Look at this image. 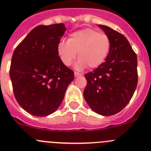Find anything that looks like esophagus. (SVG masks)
Segmentation results:
<instances>
[{"label":"esophagus","instance_id":"obj_1","mask_svg":"<svg viewBox=\"0 0 151 151\" xmlns=\"http://www.w3.org/2000/svg\"><path fill=\"white\" fill-rule=\"evenodd\" d=\"M80 76H82V74H80V73H78V72H74V77H80Z\"/></svg>","mask_w":151,"mask_h":151}]
</instances>
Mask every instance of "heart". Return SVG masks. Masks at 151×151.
Returning <instances> with one entry per match:
<instances>
[{
    "label": "heart",
    "mask_w": 151,
    "mask_h": 151,
    "mask_svg": "<svg viewBox=\"0 0 151 151\" xmlns=\"http://www.w3.org/2000/svg\"><path fill=\"white\" fill-rule=\"evenodd\" d=\"M111 45L107 35L87 28L70 34L67 41H60L58 53L60 60L66 66L71 65L78 53L79 60L76 67L83 69L88 66L94 69L105 61Z\"/></svg>",
    "instance_id": "obj_1"
}]
</instances>
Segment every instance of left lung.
Here are the masks:
<instances>
[{
  "instance_id": "left-lung-1",
  "label": "left lung",
  "mask_w": 151,
  "mask_h": 151,
  "mask_svg": "<svg viewBox=\"0 0 151 151\" xmlns=\"http://www.w3.org/2000/svg\"><path fill=\"white\" fill-rule=\"evenodd\" d=\"M111 40L105 62L85 74L87 86L83 96L98 114L111 116L122 111L134 95L138 82L137 57L123 35L98 25Z\"/></svg>"
}]
</instances>
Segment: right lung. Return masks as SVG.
<instances>
[{"mask_svg":"<svg viewBox=\"0 0 151 151\" xmlns=\"http://www.w3.org/2000/svg\"><path fill=\"white\" fill-rule=\"evenodd\" d=\"M66 31L63 23L32 29L12 55L9 76L14 96L26 112L46 116L63 100L74 72L62 63L58 46Z\"/></svg>","mask_w":151,"mask_h":151,"instance_id":"add662e5","label":"right lung"}]
</instances>
